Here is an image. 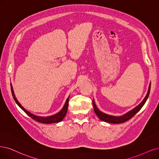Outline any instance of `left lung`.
Here are the masks:
<instances>
[{"instance_id": "left-lung-1", "label": "left lung", "mask_w": 159, "mask_h": 159, "mask_svg": "<svg viewBox=\"0 0 159 159\" xmlns=\"http://www.w3.org/2000/svg\"><path fill=\"white\" fill-rule=\"evenodd\" d=\"M150 90H151V83L149 86V89H148V93H147V95L145 97V98L143 99V100L138 105V106L134 107L132 110L129 111L128 112H127L126 113H125V115H123L122 116H113V115H108V114L102 112V111L100 110H99L98 108L97 107L95 103V102H94V99H93L92 103H93V110H94V112L96 114V115L99 117V119L102 121L109 122V123H113V124H119V123L125 122L128 120L129 119H130L132 117H133L142 108V107L145 103L147 99H148V98L149 96Z\"/></svg>"}]
</instances>
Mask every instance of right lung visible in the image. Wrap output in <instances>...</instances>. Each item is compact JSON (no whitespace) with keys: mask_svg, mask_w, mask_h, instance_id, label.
<instances>
[{"mask_svg":"<svg viewBox=\"0 0 159 159\" xmlns=\"http://www.w3.org/2000/svg\"><path fill=\"white\" fill-rule=\"evenodd\" d=\"M10 86H11V94H12V96L14 98V99L15 100L16 103H17V105L24 112L32 118L33 119H34V120L38 121L39 122H42V123H44V124H51V123H56V122H60L61 121L63 120V118L65 117V116L66 115V113L67 112V109H68V104H69V96L68 97V98L67 99V100L65 103L64 106L63 107V108L61 109V110L58 112L57 113L51 116H37L34 114L31 113V112H29L27 109H25L24 107H23L22 105L20 103V102L17 101V99L16 98V96L14 94V92L13 90V87L11 84H10Z\"/></svg>","mask_w":159,"mask_h":159,"instance_id":"add662e5","label":"right lung"}]
</instances>
